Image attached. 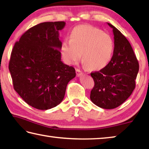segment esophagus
I'll use <instances>...</instances> for the list:
<instances>
[{
  "mask_svg": "<svg viewBox=\"0 0 149 149\" xmlns=\"http://www.w3.org/2000/svg\"><path fill=\"white\" fill-rule=\"evenodd\" d=\"M75 71H76V74H77V76H81V75H83V72L81 71L80 70H79V69H76L75 70Z\"/></svg>",
  "mask_w": 149,
  "mask_h": 149,
  "instance_id": "1",
  "label": "esophagus"
}]
</instances>
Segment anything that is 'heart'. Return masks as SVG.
<instances>
[{"mask_svg": "<svg viewBox=\"0 0 149 149\" xmlns=\"http://www.w3.org/2000/svg\"><path fill=\"white\" fill-rule=\"evenodd\" d=\"M114 42L109 34L91 25L75 27L70 39L63 40L60 50L64 61L75 64L82 54V60L87 68L97 71L104 68L112 59Z\"/></svg>", "mask_w": 149, "mask_h": 149, "instance_id": "1", "label": "heart"}]
</instances>
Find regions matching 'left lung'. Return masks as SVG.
Segmentation results:
<instances>
[{"label": "left lung", "mask_w": 149, "mask_h": 149, "mask_svg": "<svg viewBox=\"0 0 149 149\" xmlns=\"http://www.w3.org/2000/svg\"><path fill=\"white\" fill-rule=\"evenodd\" d=\"M114 50L112 59L99 72L91 73L95 82L90 99L95 105L104 109H113L124 102L135 87L139 72L138 60L130 42L112 24Z\"/></svg>", "instance_id": "1"}]
</instances>
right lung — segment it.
Wrapping results in <instances>:
<instances>
[{"mask_svg":"<svg viewBox=\"0 0 149 149\" xmlns=\"http://www.w3.org/2000/svg\"><path fill=\"white\" fill-rule=\"evenodd\" d=\"M65 25L64 22L37 24L22 35L12 50L8 68L14 89L37 109L58 105L68 84L75 77L74 68L61 61L59 31Z\"/></svg>","mask_w":149,"mask_h":149,"instance_id":"right-lung-1","label":"right lung"}]
</instances>
